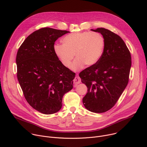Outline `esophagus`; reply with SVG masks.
<instances>
[{"label": "esophagus", "instance_id": "1", "mask_svg": "<svg viewBox=\"0 0 147 147\" xmlns=\"http://www.w3.org/2000/svg\"><path fill=\"white\" fill-rule=\"evenodd\" d=\"M80 82H81V79H80V78L79 77H78V76L74 78V80H73L74 84L75 86H77V84H80Z\"/></svg>", "mask_w": 147, "mask_h": 147}]
</instances>
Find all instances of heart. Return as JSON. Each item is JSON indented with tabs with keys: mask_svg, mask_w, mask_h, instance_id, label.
I'll use <instances>...</instances> for the list:
<instances>
[{
	"mask_svg": "<svg viewBox=\"0 0 147 147\" xmlns=\"http://www.w3.org/2000/svg\"><path fill=\"white\" fill-rule=\"evenodd\" d=\"M63 44H55L53 51L66 67H69L76 55L71 69L77 71L84 67L93 66L101 58L105 48L103 36L96 32H81L71 33L62 39Z\"/></svg>",
	"mask_w": 147,
	"mask_h": 147,
	"instance_id": "1",
	"label": "heart"
}]
</instances>
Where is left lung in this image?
I'll list each match as a JSON object with an SVG mask.
<instances>
[{"label":"left lung","mask_w":147,"mask_h":147,"mask_svg":"<svg viewBox=\"0 0 147 147\" xmlns=\"http://www.w3.org/2000/svg\"><path fill=\"white\" fill-rule=\"evenodd\" d=\"M105 39L102 56L96 64L79 74L88 92L82 99L85 108L94 113L111 109L126 87L131 66L130 52L118 35L104 28L91 30Z\"/></svg>","instance_id":"8db88e82"}]
</instances>
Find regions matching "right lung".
<instances>
[{
    "mask_svg": "<svg viewBox=\"0 0 147 147\" xmlns=\"http://www.w3.org/2000/svg\"><path fill=\"white\" fill-rule=\"evenodd\" d=\"M67 31L42 28L30 34L16 56L17 76L27 102L45 115L61 108L63 95L73 88L75 73L65 67L53 51L55 42Z\"/></svg>",
    "mask_w": 147,
    "mask_h": 147,
    "instance_id": "right-lung-1",
    "label": "right lung"
}]
</instances>
